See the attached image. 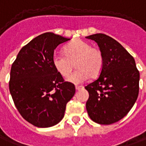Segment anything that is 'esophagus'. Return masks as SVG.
Listing matches in <instances>:
<instances>
[{"label": "esophagus", "instance_id": "34e87169", "mask_svg": "<svg viewBox=\"0 0 146 146\" xmlns=\"http://www.w3.org/2000/svg\"><path fill=\"white\" fill-rule=\"evenodd\" d=\"M75 88H76V90H80V89H81V88H83V86H79V85H76L75 86Z\"/></svg>", "mask_w": 146, "mask_h": 146}]
</instances>
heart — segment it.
Instances as JSON below:
<instances>
[{
    "label": "heart",
    "mask_w": 146,
    "mask_h": 146,
    "mask_svg": "<svg viewBox=\"0 0 146 146\" xmlns=\"http://www.w3.org/2000/svg\"><path fill=\"white\" fill-rule=\"evenodd\" d=\"M52 63L56 71L63 77L70 76L75 65L77 70L67 80L79 84L87 80L90 76L95 77L100 73L104 58L99 49L92 47L87 42L76 39L63 48V54L53 56Z\"/></svg>",
    "instance_id": "obj_1"
}]
</instances>
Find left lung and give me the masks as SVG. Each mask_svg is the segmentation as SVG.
Returning a JSON list of instances; mask_svg holds the SVG:
<instances>
[{"instance_id": "left-lung-1", "label": "left lung", "mask_w": 146, "mask_h": 146, "mask_svg": "<svg viewBox=\"0 0 146 146\" xmlns=\"http://www.w3.org/2000/svg\"><path fill=\"white\" fill-rule=\"evenodd\" d=\"M86 38L97 43L104 58L100 76L85 87L88 114L95 123L112 124L125 117L137 100L139 71L134 58L114 38L101 33Z\"/></svg>"}]
</instances>
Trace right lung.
<instances>
[{
    "label": "right lung",
    "mask_w": 146,
    "mask_h": 146,
    "mask_svg": "<svg viewBox=\"0 0 146 146\" xmlns=\"http://www.w3.org/2000/svg\"><path fill=\"white\" fill-rule=\"evenodd\" d=\"M70 40L52 32L33 38L21 49L12 65L9 91L20 115L37 127H50L63 119L75 86L64 81L52 58L59 44Z\"/></svg>",
    "instance_id": "obj_1"
}]
</instances>
